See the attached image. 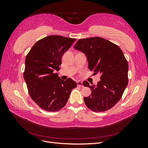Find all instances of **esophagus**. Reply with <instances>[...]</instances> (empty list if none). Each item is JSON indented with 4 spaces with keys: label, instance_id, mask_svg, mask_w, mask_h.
Segmentation results:
<instances>
[{
    "label": "esophagus",
    "instance_id": "esophagus-1",
    "mask_svg": "<svg viewBox=\"0 0 148 148\" xmlns=\"http://www.w3.org/2000/svg\"><path fill=\"white\" fill-rule=\"evenodd\" d=\"M77 86H79V87H83V83L81 81H77Z\"/></svg>",
    "mask_w": 148,
    "mask_h": 148
}]
</instances>
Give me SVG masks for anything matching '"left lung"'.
Returning <instances> with one entry per match:
<instances>
[{
	"label": "left lung",
	"instance_id": "1",
	"mask_svg": "<svg viewBox=\"0 0 148 148\" xmlns=\"http://www.w3.org/2000/svg\"><path fill=\"white\" fill-rule=\"evenodd\" d=\"M74 48L86 56L89 69L101 75L96 85L83 82L92 91L91 95L84 97L85 104L94 112L110 109L120 101L128 82V64L123 52L116 44L99 37L79 39Z\"/></svg>",
	"mask_w": 148,
	"mask_h": 148
}]
</instances>
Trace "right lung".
I'll return each instance as SVG.
<instances>
[{"label": "right lung", "instance_id": "right-lung-1", "mask_svg": "<svg viewBox=\"0 0 148 148\" xmlns=\"http://www.w3.org/2000/svg\"><path fill=\"white\" fill-rule=\"evenodd\" d=\"M76 39L51 35L39 40L25 59V81L32 99L41 109L49 112L60 110L69 100L77 83L71 78L60 79L62 58Z\"/></svg>", "mask_w": 148, "mask_h": 148}]
</instances>
